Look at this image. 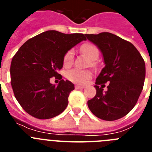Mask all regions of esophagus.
I'll list each match as a JSON object with an SVG mask.
<instances>
[{
	"mask_svg": "<svg viewBox=\"0 0 152 152\" xmlns=\"http://www.w3.org/2000/svg\"><path fill=\"white\" fill-rule=\"evenodd\" d=\"M84 88H85L84 86H80V85L75 86V89H84Z\"/></svg>",
	"mask_w": 152,
	"mask_h": 152,
	"instance_id": "esophagus-1",
	"label": "esophagus"
}]
</instances>
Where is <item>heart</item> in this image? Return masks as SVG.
Returning <instances> with one entry per match:
<instances>
[{"instance_id":"heart-1","label":"heart","mask_w":152,"mask_h":152,"mask_svg":"<svg viewBox=\"0 0 152 152\" xmlns=\"http://www.w3.org/2000/svg\"><path fill=\"white\" fill-rule=\"evenodd\" d=\"M83 54L91 61H94L99 56V50L94 45L91 43L83 44L80 48ZM74 52L73 50H69L65 53L63 58V64L64 66H70L73 62ZM67 77L71 81L76 84H84L86 80L91 78V72L89 71H83L77 68L72 69L68 72Z\"/></svg>"}]
</instances>
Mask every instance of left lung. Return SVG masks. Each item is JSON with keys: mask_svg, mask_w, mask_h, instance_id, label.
Returning a JSON list of instances; mask_svg holds the SVG:
<instances>
[{"mask_svg": "<svg viewBox=\"0 0 152 152\" xmlns=\"http://www.w3.org/2000/svg\"><path fill=\"white\" fill-rule=\"evenodd\" d=\"M102 52L105 67L96 79V94L88 101L94 115L107 121L123 117L133 109L142 93L145 64L131 42L110 33L85 34ZM107 83V91L103 88Z\"/></svg>", "mask_w": 152, "mask_h": 152, "instance_id": "obj_1", "label": "left lung"}]
</instances>
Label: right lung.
<instances>
[{
  "mask_svg": "<svg viewBox=\"0 0 152 152\" xmlns=\"http://www.w3.org/2000/svg\"><path fill=\"white\" fill-rule=\"evenodd\" d=\"M82 33L64 34L48 30L29 39L19 49L10 64V83L16 99L24 110L39 119L59 115L68 106L75 85L58 72L68 50L86 40ZM52 77L61 80L51 84Z\"/></svg>",
  "mask_w": 152,
  "mask_h": 152,
  "instance_id": "right-lung-1",
  "label": "right lung"
}]
</instances>
